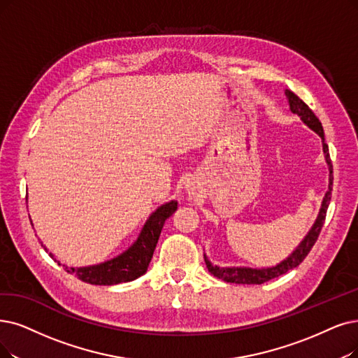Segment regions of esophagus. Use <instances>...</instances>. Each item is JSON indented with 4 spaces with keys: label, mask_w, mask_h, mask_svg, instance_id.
<instances>
[{
    "label": "esophagus",
    "mask_w": 358,
    "mask_h": 358,
    "mask_svg": "<svg viewBox=\"0 0 358 358\" xmlns=\"http://www.w3.org/2000/svg\"><path fill=\"white\" fill-rule=\"evenodd\" d=\"M187 191H188V194H189V195H195L196 187H194L192 183H189V185H187Z\"/></svg>",
    "instance_id": "obj_1"
}]
</instances>
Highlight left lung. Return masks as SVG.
<instances>
[{
    "label": "left lung",
    "mask_w": 358,
    "mask_h": 358,
    "mask_svg": "<svg viewBox=\"0 0 358 358\" xmlns=\"http://www.w3.org/2000/svg\"><path fill=\"white\" fill-rule=\"evenodd\" d=\"M285 95H287L288 104H289V110L296 114V116L301 119V122L308 126L313 132H316L320 138H322V147H323V154H324V160L327 163V170H329V185H327V191L323 196V201L317 214L316 222L313 223L311 229L307 232V235L304 236V239L299 242L298 247L287 257V259L282 260L280 263H278L276 266L271 267H245V266H231V267H222L217 264H213L208 257L204 254V260L207 264V268L211 275H214L216 278L229 282V283H242V285H260L264 283L270 279H275L283 273H287L288 270L299 266L307 254L310 252V250L313 248V245L316 244V241L319 238V234L323 227L324 223V217H326V211L329 207V203H331V196H332V183H334V175H332V163H331V155H329V148L327 144L324 142V132H323V126L320 123V120L316 117L310 107L299 99L294 92H291L289 90H285Z\"/></svg>",
    "instance_id": "left-lung-1"
}]
</instances>
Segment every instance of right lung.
I'll list each match as a JSON object with an SVG mask.
<instances>
[{
    "mask_svg": "<svg viewBox=\"0 0 358 358\" xmlns=\"http://www.w3.org/2000/svg\"><path fill=\"white\" fill-rule=\"evenodd\" d=\"M176 210L178 201L171 199V201L164 203L155 211H152L150 214V217L147 219L144 227L141 229V232L134 244L127 250H124L122 254L113 257V259L104 263L85 267H67L64 264L63 266L67 268L69 273L78 276V279L91 285H117L123 282L135 280L147 271L157 242H159L164 222ZM44 248L45 251H48L45 245ZM50 255L51 259H54V255L51 252Z\"/></svg>",
    "mask_w": 358,
    "mask_h": 358,
    "instance_id": "obj_1",
    "label": "right lung"
}]
</instances>
